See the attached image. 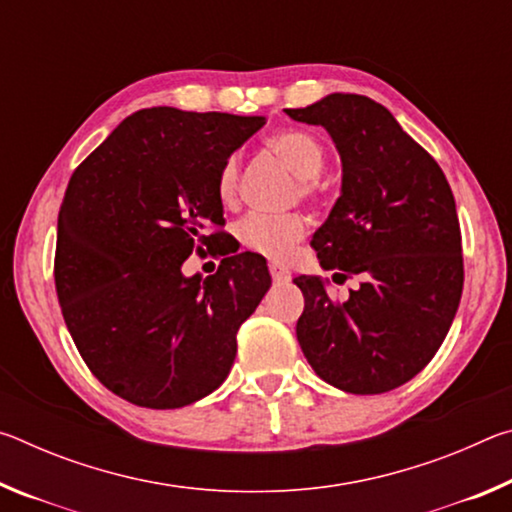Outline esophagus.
<instances>
[{"label": "esophagus", "instance_id": "1", "mask_svg": "<svg viewBox=\"0 0 512 512\" xmlns=\"http://www.w3.org/2000/svg\"><path fill=\"white\" fill-rule=\"evenodd\" d=\"M268 271H271V277H273L275 284H284V282L291 280V273L287 271V268L280 266V264H275V262L268 266Z\"/></svg>", "mask_w": 512, "mask_h": 512}]
</instances>
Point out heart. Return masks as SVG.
Listing matches in <instances>:
<instances>
[{"label": "heart", "instance_id": "heart-1", "mask_svg": "<svg viewBox=\"0 0 512 512\" xmlns=\"http://www.w3.org/2000/svg\"><path fill=\"white\" fill-rule=\"evenodd\" d=\"M266 149L298 178L300 196H316L314 180L325 167V149L314 135L298 131V128H289V131H280L268 137ZM237 192L239 158L230 155V158H225L219 176H216V194H219L221 203L230 205L237 201ZM305 232L307 221L300 214H248L237 225L241 244L273 259L287 255L291 246L305 237Z\"/></svg>", "mask_w": 512, "mask_h": 512}]
</instances>
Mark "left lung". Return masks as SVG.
<instances>
[{
    "mask_svg": "<svg viewBox=\"0 0 512 512\" xmlns=\"http://www.w3.org/2000/svg\"><path fill=\"white\" fill-rule=\"evenodd\" d=\"M323 126L341 155V196L311 239L318 262L359 289L334 302L327 280L300 275L305 296L298 343L320 379L354 395L406 384L452 327L463 293L456 203L438 162L381 103L327 94L287 110Z\"/></svg>",
    "mask_w": 512,
    "mask_h": 512,
    "instance_id": "8db88e82",
    "label": "left lung"
}]
</instances>
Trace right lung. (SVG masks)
<instances>
[{"instance_id":"obj_1","label":"right lung","mask_w":512,"mask_h":512,"mask_svg":"<svg viewBox=\"0 0 512 512\" xmlns=\"http://www.w3.org/2000/svg\"><path fill=\"white\" fill-rule=\"evenodd\" d=\"M266 117L133 112L69 180L58 212L56 291L65 325L103 386L146 409H180L219 388L237 332L271 287L255 253L203 280L183 262L221 235L216 176ZM225 255V253H221Z\"/></svg>"}]
</instances>
